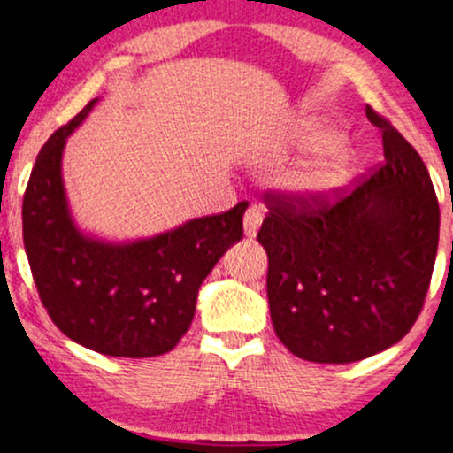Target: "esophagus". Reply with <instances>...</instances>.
Masks as SVG:
<instances>
[{"label": "esophagus", "instance_id": "1", "mask_svg": "<svg viewBox=\"0 0 453 453\" xmlns=\"http://www.w3.org/2000/svg\"><path fill=\"white\" fill-rule=\"evenodd\" d=\"M264 212L259 206H249L247 212H244V236L247 238H256V234L262 226Z\"/></svg>", "mask_w": 453, "mask_h": 453}]
</instances>
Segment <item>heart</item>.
<instances>
[{
	"label": "heart",
	"instance_id": "heart-1",
	"mask_svg": "<svg viewBox=\"0 0 453 453\" xmlns=\"http://www.w3.org/2000/svg\"><path fill=\"white\" fill-rule=\"evenodd\" d=\"M339 134L330 127H311L303 138V149L309 153L334 149ZM357 155L349 149H334L309 164H303L288 176L289 191L306 202H326L341 194L357 173Z\"/></svg>",
	"mask_w": 453,
	"mask_h": 453
}]
</instances>
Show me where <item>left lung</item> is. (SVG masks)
I'll use <instances>...</instances> for the list:
<instances>
[{
	"label": "left lung",
	"mask_w": 453,
	"mask_h": 453,
	"mask_svg": "<svg viewBox=\"0 0 453 453\" xmlns=\"http://www.w3.org/2000/svg\"><path fill=\"white\" fill-rule=\"evenodd\" d=\"M383 161L326 202L266 191L257 242L268 256V304L279 341L317 364H349L413 327L439 247V200L422 157L386 117Z\"/></svg>",
	"instance_id": "obj_1"
}]
</instances>
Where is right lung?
I'll return each mask as SVG.
<instances>
[{"label": "right lung", "mask_w": 453, "mask_h": 453, "mask_svg": "<svg viewBox=\"0 0 453 453\" xmlns=\"http://www.w3.org/2000/svg\"><path fill=\"white\" fill-rule=\"evenodd\" d=\"M96 102L40 149L23 197L25 253L46 313L67 339L104 356L155 357L189 330L202 280L242 238L247 202L147 241L112 244L81 234L67 209L61 155Z\"/></svg>", "instance_id": "add662e5"}]
</instances>
